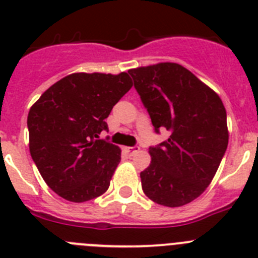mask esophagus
Instances as JSON below:
<instances>
[{"label": "esophagus", "mask_w": 258, "mask_h": 258, "mask_svg": "<svg viewBox=\"0 0 258 258\" xmlns=\"http://www.w3.org/2000/svg\"><path fill=\"white\" fill-rule=\"evenodd\" d=\"M139 151H140V148L139 147H126L124 148V152H126V153H128L130 156H134V154L138 153Z\"/></svg>", "instance_id": "1"}]
</instances>
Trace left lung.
Masks as SVG:
<instances>
[{"label": "left lung", "instance_id": "obj_1", "mask_svg": "<svg viewBox=\"0 0 258 258\" xmlns=\"http://www.w3.org/2000/svg\"><path fill=\"white\" fill-rule=\"evenodd\" d=\"M128 74L156 132H170L166 142L149 148L143 191L163 207H183L207 189L227 149L222 100L182 64L161 62Z\"/></svg>", "mask_w": 258, "mask_h": 258}]
</instances>
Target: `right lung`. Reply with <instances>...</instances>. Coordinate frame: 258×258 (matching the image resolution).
Instances as JSON below:
<instances>
[{
    "label": "right lung",
    "mask_w": 258,
    "mask_h": 258,
    "mask_svg": "<svg viewBox=\"0 0 258 258\" xmlns=\"http://www.w3.org/2000/svg\"><path fill=\"white\" fill-rule=\"evenodd\" d=\"M127 73H75L49 87L31 106L30 153L51 191L71 203L101 196L120 149L101 140L114 105L131 89Z\"/></svg>",
    "instance_id": "1"
}]
</instances>
